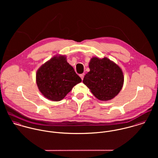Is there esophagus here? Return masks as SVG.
I'll use <instances>...</instances> for the list:
<instances>
[{
  "mask_svg": "<svg viewBox=\"0 0 158 158\" xmlns=\"http://www.w3.org/2000/svg\"><path fill=\"white\" fill-rule=\"evenodd\" d=\"M84 76H85V73H81V74H80V77H81V80H83V77H84Z\"/></svg>",
  "mask_w": 158,
  "mask_h": 158,
  "instance_id": "34e87169",
  "label": "esophagus"
}]
</instances>
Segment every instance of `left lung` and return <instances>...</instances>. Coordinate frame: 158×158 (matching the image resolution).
<instances>
[{
  "instance_id": "left-lung-1",
  "label": "left lung",
  "mask_w": 158,
  "mask_h": 158,
  "mask_svg": "<svg viewBox=\"0 0 158 158\" xmlns=\"http://www.w3.org/2000/svg\"><path fill=\"white\" fill-rule=\"evenodd\" d=\"M83 82L100 100H108L122 89L124 77L121 69L109 59L92 58Z\"/></svg>"
}]
</instances>
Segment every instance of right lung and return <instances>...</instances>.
I'll return each instance as SVG.
<instances>
[{
    "mask_svg": "<svg viewBox=\"0 0 158 158\" xmlns=\"http://www.w3.org/2000/svg\"><path fill=\"white\" fill-rule=\"evenodd\" d=\"M81 81L64 56H54L38 69L36 83L41 92L52 101H60Z\"/></svg>",
    "mask_w": 158,
    "mask_h": 158,
    "instance_id": "obj_1",
    "label": "right lung"
}]
</instances>
